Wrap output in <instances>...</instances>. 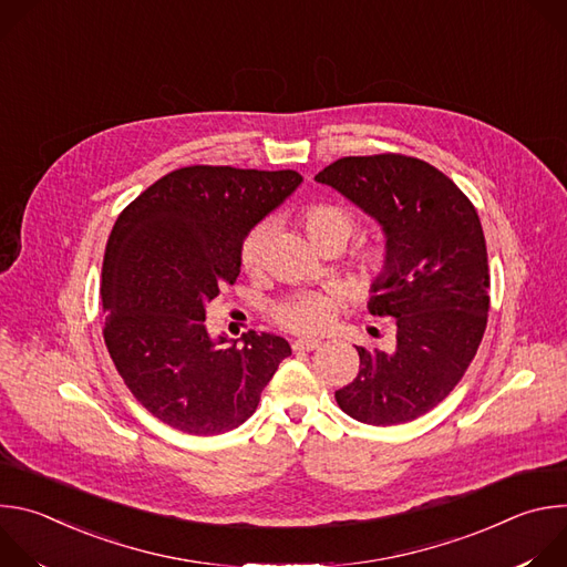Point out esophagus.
Returning <instances> with one entry per match:
<instances>
[{"label":"esophagus","mask_w":567,"mask_h":567,"mask_svg":"<svg viewBox=\"0 0 567 567\" xmlns=\"http://www.w3.org/2000/svg\"><path fill=\"white\" fill-rule=\"evenodd\" d=\"M293 352H311L318 348V341H311V339H298L291 343Z\"/></svg>","instance_id":"1"}]
</instances>
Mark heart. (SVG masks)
<instances>
[{"instance_id":"1","label":"heart","mask_w":567,"mask_h":567,"mask_svg":"<svg viewBox=\"0 0 567 567\" xmlns=\"http://www.w3.org/2000/svg\"><path fill=\"white\" fill-rule=\"evenodd\" d=\"M300 219L307 235L311 237V241L318 249L330 245V241H341V245H346L348 237L357 228V215L348 206H341L334 202L309 204L300 213ZM269 233L271 228L267 221L256 224L245 233L237 251L241 269L254 274L262 267ZM385 265H388V254L381 245L363 247L357 254V267L365 278L379 276L385 269ZM334 316H337L334 300L322 293H298L274 307L276 322H280L285 330L296 334L326 332L332 326Z\"/></svg>"}]
</instances>
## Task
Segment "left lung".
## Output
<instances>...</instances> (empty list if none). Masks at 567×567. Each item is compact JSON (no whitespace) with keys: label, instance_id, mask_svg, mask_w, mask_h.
I'll return each mask as SVG.
<instances>
[{"label":"left lung","instance_id":"8db88e82","mask_svg":"<svg viewBox=\"0 0 567 567\" xmlns=\"http://www.w3.org/2000/svg\"><path fill=\"white\" fill-rule=\"evenodd\" d=\"M316 182L381 224L388 265L370 287L368 309L396 326L392 352L357 348L359 374L337 390V403L372 426L413 422L457 385L487 328L480 217L444 173L406 154L343 156Z\"/></svg>","mask_w":567,"mask_h":567}]
</instances>
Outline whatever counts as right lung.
<instances>
[{"label": "right lung", "mask_w": 567, "mask_h": 567, "mask_svg": "<svg viewBox=\"0 0 567 567\" xmlns=\"http://www.w3.org/2000/svg\"><path fill=\"white\" fill-rule=\"evenodd\" d=\"M296 171L188 166L143 190L107 239L101 298L105 346L130 392L164 424L219 435L245 424L289 343L241 334L210 339L206 305L239 276V241L278 208Z\"/></svg>", "instance_id": "add662e5"}]
</instances>
